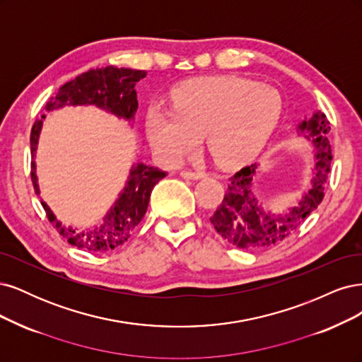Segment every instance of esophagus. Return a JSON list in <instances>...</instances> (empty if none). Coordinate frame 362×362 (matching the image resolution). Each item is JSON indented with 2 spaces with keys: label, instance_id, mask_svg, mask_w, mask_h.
Instances as JSON below:
<instances>
[{
  "label": "esophagus",
  "instance_id": "1",
  "mask_svg": "<svg viewBox=\"0 0 362 362\" xmlns=\"http://www.w3.org/2000/svg\"><path fill=\"white\" fill-rule=\"evenodd\" d=\"M180 176L183 179H188V180H198V179L206 177V173H203V171H194V170H183L180 173Z\"/></svg>",
  "mask_w": 362,
  "mask_h": 362
}]
</instances>
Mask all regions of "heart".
<instances>
[{
	"instance_id": "obj_1",
	"label": "heart",
	"mask_w": 362,
	"mask_h": 362,
	"mask_svg": "<svg viewBox=\"0 0 362 362\" xmlns=\"http://www.w3.org/2000/svg\"><path fill=\"white\" fill-rule=\"evenodd\" d=\"M279 93L239 76L191 79L171 93V111L147 112V134L168 164H177L197 147H206L223 167L248 162L259 155L281 115Z\"/></svg>"
}]
</instances>
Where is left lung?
<instances>
[{
    "instance_id": "left-lung-1",
    "label": "left lung",
    "mask_w": 362,
    "mask_h": 362,
    "mask_svg": "<svg viewBox=\"0 0 362 362\" xmlns=\"http://www.w3.org/2000/svg\"><path fill=\"white\" fill-rule=\"evenodd\" d=\"M329 122L322 111L302 120L298 134L304 135L314 147V170L310 189L300 195L296 204L283 214L266 212L255 192L259 165L243 167L228 179V188L211 218L215 230L227 242L240 250H260L281 242L299 226L323 200V191L328 182L332 151L328 135Z\"/></svg>"
}]
</instances>
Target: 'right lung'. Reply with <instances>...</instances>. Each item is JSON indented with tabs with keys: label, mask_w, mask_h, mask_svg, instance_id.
Segmentation results:
<instances>
[{
	"label": "right lung",
	"mask_w": 362,
	"mask_h": 362,
	"mask_svg": "<svg viewBox=\"0 0 362 362\" xmlns=\"http://www.w3.org/2000/svg\"><path fill=\"white\" fill-rule=\"evenodd\" d=\"M146 75L147 74L144 71H134V69L126 67L119 69L114 66L91 69V71L76 76L71 83H66L63 87H60L57 95L45 105V110L52 111L63 107H76V105H96L98 108L117 115L119 119L131 122L134 120L138 108L135 84ZM43 119L45 114L34 122L30 138L33 158L31 180L37 195H40V191L34 156H36ZM165 176V171L138 162L131 168L129 179H127L124 189L120 192L110 212L105 215L102 223L87 230H76L63 226L43 200L42 206L57 231L67 239L69 243L88 251L107 252L120 247L131 238L146 215L151 189Z\"/></svg>",
	"instance_id": "obj_1"
}]
</instances>
